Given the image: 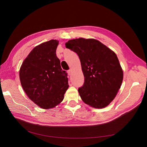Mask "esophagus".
<instances>
[{"mask_svg": "<svg viewBox=\"0 0 147 147\" xmlns=\"http://www.w3.org/2000/svg\"><path fill=\"white\" fill-rule=\"evenodd\" d=\"M67 73H68V74H69V76H70L71 74V70H69L67 71Z\"/></svg>", "mask_w": 147, "mask_h": 147, "instance_id": "esophagus-1", "label": "esophagus"}]
</instances>
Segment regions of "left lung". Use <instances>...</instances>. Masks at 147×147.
<instances>
[{
  "mask_svg": "<svg viewBox=\"0 0 147 147\" xmlns=\"http://www.w3.org/2000/svg\"><path fill=\"white\" fill-rule=\"evenodd\" d=\"M65 45L77 53L81 62L84 77V84L78 90L81 98L92 107H105L115 97L123 80L115 53L93 38L73 39Z\"/></svg>",
  "mask_w": 147,
  "mask_h": 147,
  "instance_id": "obj_1",
  "label": "left lung"
}]
</instances>
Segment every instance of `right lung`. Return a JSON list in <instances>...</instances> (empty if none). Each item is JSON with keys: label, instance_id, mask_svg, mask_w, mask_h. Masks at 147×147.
Listing matches in <instances>:
<instances>
[{"label": "right lung", "instance_id": "right-lung-1", "mask_svg": "<svg viewBox=\"0 0 147 147\" xmlns=\"http://www.w3.org/2000/svg\"><path fill=\"white\" fill-rule=\"evenodd\" d=\"M59 41L51 40L35 47L23 62L21 85L29 98L43 109L55 107L64 99L69 86L67 73L56 56Z\"/></svg>", "mask_w": 147, "mask_h": 147}]
</instances>
